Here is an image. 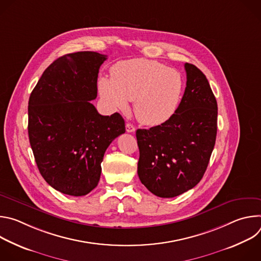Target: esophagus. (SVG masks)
<instances>
[{"mask_svg":"<svg viewBox=\"0 0 261 261\" xmlns=\"http://www.w3.org/2000/svg\"><path fill=\"white\" fill-rule=\"evenodd\" d=\"M126 131H127L128 133H133V132L135 131V127H134L132 124L127 123V124H126Z\"/></svg>","mask_w":261,"mask_h":261,"instance_id":"obj_1","label":"esophagus"}]
</instances>
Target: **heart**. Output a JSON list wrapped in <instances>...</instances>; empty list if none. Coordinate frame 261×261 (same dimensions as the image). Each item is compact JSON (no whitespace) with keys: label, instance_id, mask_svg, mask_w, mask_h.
I'll return each instance as SVG.
<instances>
[{"label":"heart","instance_id":"obj_1","mask_svg":"<svg viewBox=\"0 0 261 261\" xmlns=\"http://www.w3.org/2000/svg\"><path fill=\"white\" fill-rule=\"evenodd\" d=\"M179 71L148 59H132L111 68V79L102 76L98 91L114 109L127 110L133 100V111L145 126H159L168 121L178 108L185 92Z\"/></svg>","mask_w":261,"mask_h":261}]
</instances>
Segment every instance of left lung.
<instances>
[{"label": "left lung", "instance_id": "1", "mask_svg": "<svg viewBox=\"0 0 261 261\" xmlns=\"http://www.w3.org/2000/svg\"><path fill=\"white\" fill-rule=\"evenodd\" d=\"M185 93L165 123L136 131L137 173L146 189L163 198L192 189L202 178L217 135L218 106L204 74L186 63Z\"/></svg>", "mask_w": 261, "mask_h": 261}]
</instances>
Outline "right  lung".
Here are the masks:
<instances>
[{
    "label": "right lung",
    "mask_w": 261,
    "mask_h": 261,
    "mask_svg": "<svg viewBox=\"0 0 261 261\" xmlns=\"http://www.w3.org/2000/svg\"><path fill=\"white\" fill-rule=\"evenodd\" d=\"M95 51L65 55L50 64L29 99V139L38 169L54 189L71 196L90 193L101 175L108 145L125 133L118 113L101 116L97 97L100 66Z\"/></svg>",
    "instance_id": "1"
}]
</instances>
